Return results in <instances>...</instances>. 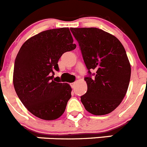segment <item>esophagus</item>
I'll list each match as a JSON object with an SVG mask.
<instances>
[{"mask_svg": "<svg viewBox=\"0 0 147 147\" xmlns=\"http://www.w3.org/2000/svg\"><path fill=\"white\" fill-rule=\"evenodd\" d=\"M75 85H76V82H74V83H71V86L72 87V88H74V86H75Z\"/></svg>", "mask_w": 147, "mask_h": 147, "instance_id": "esophagus-1", "label": "esophagus"}]
</instances>
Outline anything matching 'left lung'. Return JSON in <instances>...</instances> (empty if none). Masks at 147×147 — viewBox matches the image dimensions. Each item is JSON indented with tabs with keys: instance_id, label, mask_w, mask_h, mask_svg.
<instances>
[{
	"instance_id": "8db88e82",
	"label": "left lung",
	"mask_w": 147,
	"mask_h": 147,
	"mask_svg": "<svg viewBox=\"0 0 147 147\" xmlns=\"http://www.w3.org/2000/svg\"><path fill=\"white\" fill-rule=\"evenodd\" d=\"M78 42L89 74L84 80L87 91L81 96L86 110L105 115L122 101L129 87L131 65L126 51L117 38L97 28H71ZM96 72L92 79L90 71Z\"/></svg>"
}]
</instances>
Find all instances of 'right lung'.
Masks as SVG:
<instances>
[{
  "instance_id": "add662e5",
  "label": "right lung",
  "mask_w": 147,
  "mask_h": 147,
  "mask_svg": "<svg viewBox=\"0 0 147 147\" xmlns=\"http://www.w3.org/2000/svg\"><path fill=\"white\" fill-rule=\"evenodd\" d=\"M69 28L50 29L32 36L20 49L15 60L13 86L26 108L43 120L59 118L71 97L66 83L53 79L59 71L58 61L65 52L76 45Z\"/></svg>"
}]
</instances>
